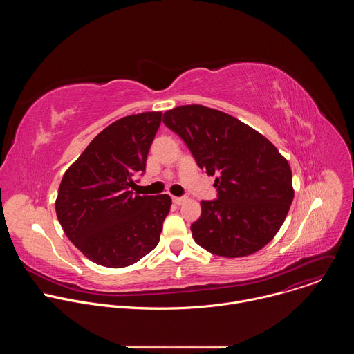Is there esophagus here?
<instances>
[{
    "label": "esophagus",
    "mask_w": 354,
    "mask_h": 354,
    "mask_svg": "<svg viewBox=\"0 0 354 354\" xmlns=\"http://www.w3.org/2000/svg\"><path fill=\"white\" fill-rule=\"evenodd\" d=\"M185 200H186L185 197H178V196H174V197H172V201H174L175 205H178V206H180Z\"/></svg>",
    "instance_id": "obj_1"
}]
</instances>
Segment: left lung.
Segmentation results:
<instances>
[{
    "instance_id": "obj_1",
    "label": "left lung",
    "mask_w": 354,
    "mask_h": 354,
    "mask_svg": "<svg viewBox=\"0 0 354 354\" xmlns=\"http://www.w3.org/2000/svg\"><path fill=\"white\" fill-rule=\"evenodd\" d=\"M164 123L187 145L200 169L216 176V200H201L190 230L197 245L223 258L255 254L269 243L294 197L287 160L261 133L224 112L185 105Z\"/></svg>"
}]
</instances>
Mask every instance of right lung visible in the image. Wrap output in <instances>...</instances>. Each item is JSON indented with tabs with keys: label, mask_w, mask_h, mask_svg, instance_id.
I'll return each instance as SVG.
<instances>
[{
	"label": "right lung",
	"mask_w": 354,
	"mask_h": 354,
	"mask_svg": "<svg viewBox=\"0 0 354 354\" xmlns=\"http://www.w3.org/2000/svg\"><path fill=\"white\" fill-rule=\"evenodd\" d=\"M161 112L122 118L100 131L66 171L56 214L68 239L96 265L126 268L153 250L171 209L168 194H134V176L161 124Z\"/></svg>",
	"instance_id": "obj_1"
}]
</instances>
